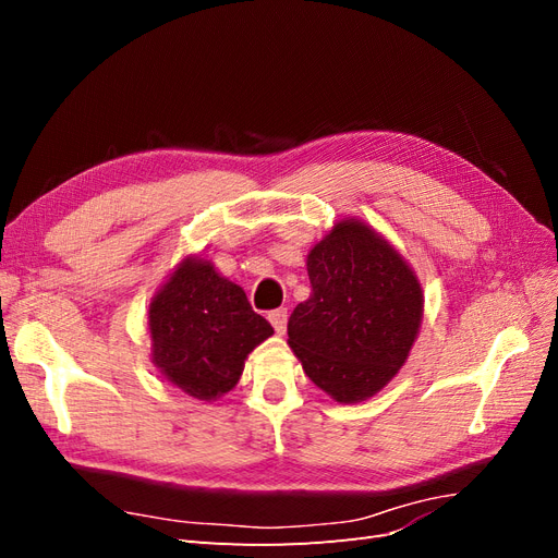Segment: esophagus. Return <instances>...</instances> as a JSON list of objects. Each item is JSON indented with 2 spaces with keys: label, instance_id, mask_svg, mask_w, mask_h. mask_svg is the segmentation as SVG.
I'll list each match as a JSON object with an SVG mask.
<instances>
[{
  "label": "esophagus",
  "instance_id": "obj_1",
  "mask_svg": "<svg viewBox=\"0 0 558 558\" xmlns=\"http://www.w3.org/2000/svg\"><path fill=\"white\" fill-rule=\"evenodd\" d=\"M269 324H272V328L283 335L286 332V324H289V312H286V307H279V310H272L267 314Z\"/></svg>",
  "mask_w": 558,
  "mask_h": 558
}]
</instances>
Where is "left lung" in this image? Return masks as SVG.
Instances as JSON below:
<instances>
[{
    "instance_id": "left-lung-1",
    "label": "left lung",
    "mask_w": 558,
    "mask_h": 558,
    "mask_svg": "<svg viewBox=\"0 0 558 558\" xmlns=\"http://www.w3.org/2000/svg\"><path fill=\"white\" fill-rule=\"evenodd\" d=\"M310 300L289 318V347L337 402L373 398L410 356L424 291L400 253L359 218H344L307 256Z\"/></svg>"
}]
</instances>
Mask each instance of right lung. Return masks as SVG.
Masks as SVG:
<instances>
[{
	"label": "right lung",
	"instance_id": "right-lung-1",
	"mask_svg": "<svg viewBox=\"0 0 558 558\" xmlns=\"http://www.w3.org/2000/svg\"><path fill=\"white\" fill-rule=\"evenodd\" d=\"M148 330L160 375L207 402L232 391L248 353L275 332L242 286L199 256L183 258L150 300Z\"/></svg>",
	"mask_w": 558,
	"mask_h": 558
}]
</instances>
